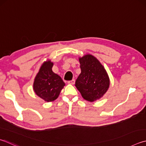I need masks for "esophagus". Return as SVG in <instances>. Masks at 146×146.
<instances>
[{"label": "esophagus", "instance_id": "obj_1", "mask_svg": "<svg viewBox=\"0 0 146 146\" xmlns=\"http://www.w3.org/2000/svg\"><path fill=\"white\" fill-rule=\"evenodd\" d=\"M68 83L69 84L73 85V84H75V80H71V81H68Z\"/></svg>", "mask_w": 146, "mask_h": 146}]
</instances>
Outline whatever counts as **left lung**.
<instances>
[{"instance_id":"8db88e82","label":"left lung","mask_w":146,"mask_h":146,"mask_svg":"<svg viewBox=\"0 0 146 146\" xmlns=\"http://www.w3.org/2000/svg\"><path fill=\"white\" fill-rule=\"evenodd\" d=\"M81 73L75 86L82 98L94 102L104 96L110 87V78L107 71L96 57L86 54L78 57Z\"/></svg>"}]
</instances>
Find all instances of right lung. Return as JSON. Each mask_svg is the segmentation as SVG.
Wrapping results in <instances>:
<instances>
[{"mask_svg": "<svg viewBox=\"0 0 146 146\" xmlns=\"http://www.w3.org/2000/svg\"><path fill=\"white\" fill-rule=\"evenodd\" d=\"M53 66L54 62L49 59L42 63L33 83L34 92L46 102L57 99L65 86L61 77L52 71Z\"/></svg>", "mask_w": 146, "mask_h": 146, "instance_id": "add662e5", "label": "right lung"}]
</instances>
